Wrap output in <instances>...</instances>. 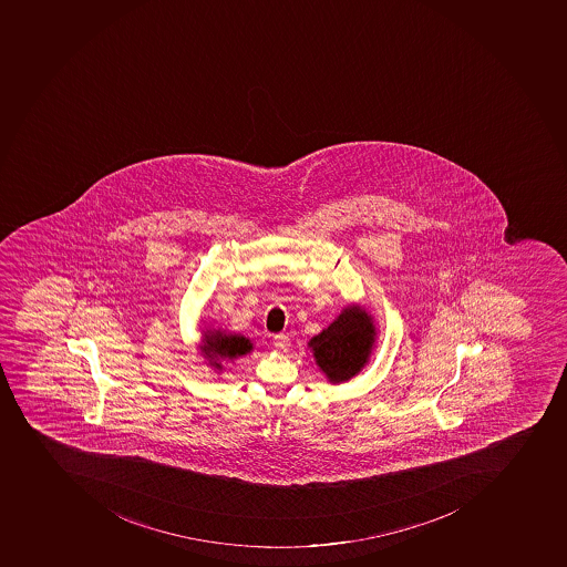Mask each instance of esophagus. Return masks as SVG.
I'll return each instance as SVG.
<instances>
[{"label": "esophagus", "instance_id": "esophagus-1", "mask_svg": "<svg viewBox=\"0 0 567 567\" xmlns=\"http://www.w3.org/2000/svg\"><path fill=\"white\" fill-rule=\"evenodd\" d=\"M287 347H289V338L280 333V336H275V348H277L278 352H286Z\"/></svg>", "mask_w": 567, "mask_h": 567}]
</instances>
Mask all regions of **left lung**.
I'll return each instance as SVG.
<instances>
[{"label": "left lung", "instance_id": "1", "mask_svg": "<svg viewBox=\"0 0 567 567\" xmlns=\"http://www.w3.org/2000/svg\"><path fill=\"white\" fill-rule=\"evenodd\" d=\"M373 316L361 303H350L327 329L310 339L309 348L330 384H341L358 375L375 348Z\"/></svg>", "mask_w": 567, "mask_h": 567}]
</instances>
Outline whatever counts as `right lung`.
<instances>
[{"label": "right lung", "instance_id": "1", "mask_svg": "<svg viewBox=\"0 0 567 567\" xmlns=\"http://www.w3.org/2000/svg\"><path fill=\"white\" fill-rule=\"evenodd\" d=\"M252 352V343L243 333L228 332L223 329L203 330L200 355L208 361L215 371L224 370V361H237L243 355Z\"/></svg>", "mask_w": 567, "mask_h": 567}]
</instances>
